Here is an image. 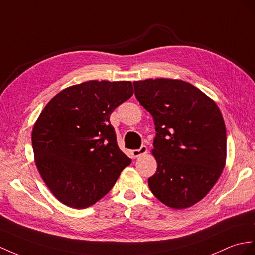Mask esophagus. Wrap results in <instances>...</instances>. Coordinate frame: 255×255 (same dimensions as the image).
I'll return each mask as SVG.
<instances>
[{"mask_svg": "<svg viewBox=\"0 0 255 255\" xmlns=\"http://www.w3.org/2000/svg\"><path fill=\"white\" fill-rule=\"evenodd\" d=\"M146 152H147V147L141 146L139 149H134V150H132L131 154L134 159H136V158L142 156V154H145Z\"/></svg>", "mask_w": 255, "mask_h": 255, "instance_id": "1", "label": "esophagus"}]
</instances>
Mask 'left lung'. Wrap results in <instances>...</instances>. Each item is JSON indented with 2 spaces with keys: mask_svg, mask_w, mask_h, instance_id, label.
Returning a JSON list of instances; mask_svg holds the SVG:
<instances>
[{
  "mask_svg": "<svg viewBox=\"0 0 255 255\" xmlns=\"http://www.w3.org/2000/svg\"><path fill=\"white\" fill-rule=\"evenodd\" d=\"M135 96L153 117L152 154L158 167L148 178L165 206L185 209L200 201L222 174L226 128L217 105L182 80L135 81Z\"/></svg>",
  "mask_w": 255,
  "mask_h": 255,
  "instance_id": "left-lung-1",
  "label": "left lung"
}]
</instances>
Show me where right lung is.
Segmentation results:
<instances>
[{
    "mask_svg": "<svg viewBox=\"0 0 255 255\" xmlns=\"http://www.w3.org/2000/svg\"><path fill=\"white\" fill-rule=\"evenodd\" d=\"M133 93L131 81L93 80L59 92L42 110L32 131L35 164L66 206L94 204L131 163L118 147L110 115Z\"/></svg>",
    "mask_w": 255,
    "mask_h": 255,
    "instance_id": "add662e5",
    "label": "right lung"
}]
</instances>
